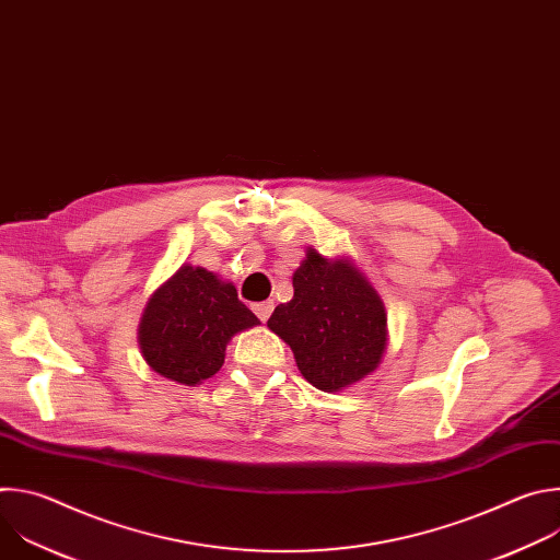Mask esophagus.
Listing matches in <instances>:
<instances>
[{
    "mask_svg": "<svg viewBox=\"0 0 560 560\" xmlns=\"http://www.w3.org/2000/svg\"><path fill=\"white\" fill-rule=\"evenodd\" d=\"M272 307H275L272 301H261V303H255V305H253L255 314L261 318V322H268V316L272 314Z\"/></svg>",
    "mask_w": 560,
    "mask_h": 560,
    "instance_id": "1",
    "label": "esophagus"
}]
</instances>
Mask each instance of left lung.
<instances>
[{"label":"left lung","mask_w":560,"mask_h":560,"mask_svg":"<svg viewBox=\"0 0 560 560\" xmlns=\"http://www.w3.org/2000/svg\"><path fill=\"white\" fill-rule=\"evenodd\" d=\"M292 285L294 296L275 307L268 328L290 346L303 378L339 392L374 372L387 346V314L370 281L348 259L307 248Z\"/></svg>","instance_id":"obj_1"}]
</instances>
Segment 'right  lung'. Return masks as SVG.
<instances>
[{"label":"right lung","mask_w":560,"mask_h":560,"mask_svg":"<svg viewBox=\"0 0 560 560\" xmlns=\"http://www.w3.org/2000/svg\"><path fill=\"white\" fill-rule=\"evenodd\" d=\"M255 326L259 318L238 301L232 283L184 264L148 299L139 348L156 374L199 385L223 365L228 341Z\"/></svg>","instance_id":"right-lung-1"}]
</instances>
